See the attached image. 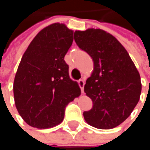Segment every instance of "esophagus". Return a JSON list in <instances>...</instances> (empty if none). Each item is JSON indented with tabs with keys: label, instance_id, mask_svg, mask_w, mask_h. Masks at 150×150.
<instances>
[{
	"label": "esophagus",
	"instance_id": "obj_1",
	"mask_svg": "<svg viewBox=\"0 0 150 150\" xmlns=\"http://www.w3.org/2000/svg\"><path fill=\"white\" fill-rule=\"evenodd\" d=\"M78 82H79V86H80V88H81V92L83 93V90H84V85H85V81H84L83 79H81Z\"/></svg>",
	"mask_w": 150,
	"mask_h": 150
}]
</instances>
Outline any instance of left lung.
<instances>
[{
	"mask_svg": "<svg viewBox=\"0 0 150 150\" xmlns=\"http://www.w3.org/2000/svg\"><path fill=\"white\" fill-rule=\"evenodd\" d=\"M75 41L94 62L92 74L84 86L93 107L83 112L84 119L97 129L115 128L130 115L139 102L140 74L125 47L104 30H76Z\"/></svg>",
	"mask_w": 150,
	"mask_h": 150,
	"instance_id": "left-lung-1",
	"label": "left lung"
}]
</instances>
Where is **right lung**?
I'll return each mask as SVG.
<instances>
[{"instance_id": "right-lung-1", "label": "right lung", "mask_w": 150, "mask_h": 150, "mask_svg": "<svg viewBox=\"0 0 150 150\" xmlns=\"http://www.w3.org/2000/svg\"><path fill=\"white\" fill-rule=\"evenodd\" d=\"M73 35L74 31L63 23L48 25L35 35L22 55L14 81V98L18 113L33 128L60 124L66 106L81 95L64 61Z\"/></svg>"}]
</instances>
